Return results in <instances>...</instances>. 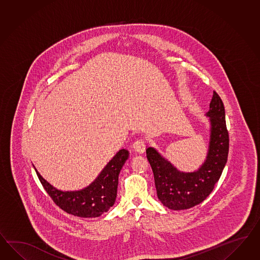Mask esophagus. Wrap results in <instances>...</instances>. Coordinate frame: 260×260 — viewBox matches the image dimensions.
I'll list each match as a JSON object with an SVG mask.
<instances>
[{"label":"esophagus","instance_id":"obj_1","mask_svg":"<svg viewBox=\"0 0 260 260\" xmlns=\"http://www.w3.org/2000/svg\"><path fill=\"white\" fill-rule=\"evenodd\" d=\"M133 150L135 152L143 154L146 150V142L144 140H136L133 145Z\"/></svg>","mask_w":260,"mask_h":260}]
</instances>
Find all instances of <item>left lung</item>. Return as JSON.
<instances>
[{
    "instance_id": "obj_1",
    "label": "left lung",
    "mask_w": 260,
    "mask_h": 260,
    "mask_svg": "<svg viewBox=\"0 0 260 260\" xmlns=\"http://www.w3.org/2000/svg\"><path fill=\"white\" fill-rule=\"evenodd\" d=\"M210 135L207 157L193 172L177 170L154 147L146 148L151 165L158 200L173 210L188 209L202 203L214 189L228 161L229 137L221 98L213 92L209 103Z\"/></svg>"
}]
</instances>
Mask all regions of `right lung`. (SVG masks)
<instances>
[{
  "instance_id": "right-lung-1",
  "label": "right lung",
  "mask_w": 260,
  "mask_h": 260,
  "mask_svg": "<svg viewBox=\"0 0 260 260\" xmlns=\"http://www.w3.org/2000/svg\"><path fill=\"white\" fill-rule=\"evenodd\" d=\"M128 155L127 149L119 150L95 180L83 190H58L45 180L36 168L35 170L45 190L60 209L78 217L95 218L107 212L114 206L117 194L118 176Z\"/></svg>"
}]
</instances>
